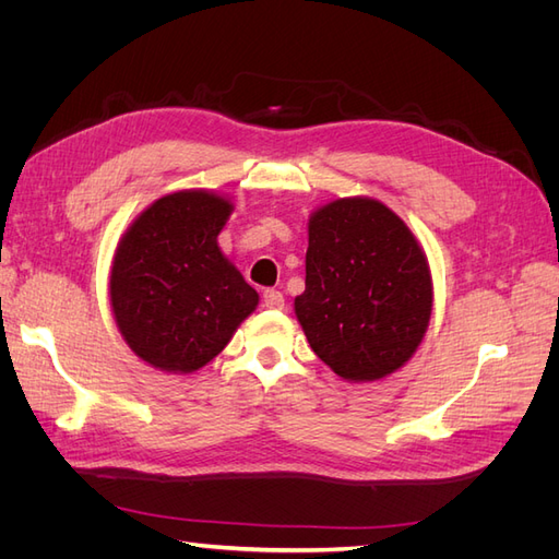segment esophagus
I'll list each match as a JSON object with an SVG mask.
<instances>
[{
  "label": "esophagus",
  "mask_w": 559,
  "mask_h": 559,
  "mask_svg": "<svg viewBox=\"0 0 559 559\" xmlns=\"http://www.w3.org/2000/svg\"><path fill=\"white\" fill-rule=\"evenodd\" d=\"M263 306L270 310H282L284 308V296L277 289H265L263 292Z\"/></svg>",
  "instance_id": "34e87169"
}]
</instances>
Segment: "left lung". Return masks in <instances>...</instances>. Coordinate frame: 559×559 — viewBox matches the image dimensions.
<instances>
[{"label": "left lung", "instance_id": "8db88e82", "mask_svg": "<svg viewBox=\"0 0 559 559\" xmlns=\"http://www.w3.org/2000/svg\"><path fill=\"white\" fill-rule=\"evenodd\" d=\"M308 230L306 292L294 306L312 352L345 380L394 373L431 317V275L413 233L368 198L331 202Z\"/></svg>", "mask_w": 559, "mask_h": 559}]
</instances>
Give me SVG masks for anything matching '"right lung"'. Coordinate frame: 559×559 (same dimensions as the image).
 <instances>
[{
  "label": "right lung",
  "instance_id": "right-lung-1",
  "mask_svg": "<svg viewBox=\"0 0 559 559\" xmlns=\"http://www.w3.org/2000/svg\"><path fill=\"white\" fill-rule=\"evenodd\" d=\"M233 205L205 191L156 200L123 235L111 267V308L146 364L193 373L212 361L259 306L222 249Z\"/></svg>",
  "mask_w": 559,
  "mask_h": 559
}]
</instances>
